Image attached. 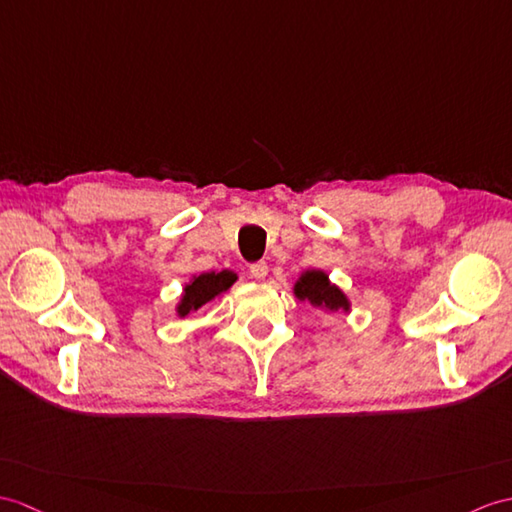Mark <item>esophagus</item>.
Wrapping results in <instances>:
<instances>
[{"mask_svg":"<svg viewBox=\"0 0 512 512\" xmlns=\"http://www.w3.org/2000/svg\"><path fill=\"white\" fill-rule=\"evenodd\" d=\"M251 275L255 279H266V275H268V264H266V261H255V264H251Z\"/></svg>","mask_w":512,"mask_h":512,"instance_id":"obj_1","label":"esophagus"}]
</instances>
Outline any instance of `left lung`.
Masks as SVG:
<instances>
[{
    "label": "left lung",
    "instance_id": "obj_1",
    "mask_svg": "<svg viewBox=\"0 0 512 512\" xmlns=\"http://www.w3.org/2000/svg\"><path fill=\"white\" fill-rule=\"evenodd\" d=\"M294 294L299 296L301 301H310L312 305L327 307L331 312L349 310L347 296H344L336 285H331L325 272L320 270H307L305 275L296 281Z\"/></svg>",
    "mask_w": 512,
    "mask_h": 512
}]
</instances>
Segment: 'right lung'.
I'll return each instance as SVG.
<instances>
[{
	"label": "right lung",
	"instance_id": "add662e5",
	"mask_svg": "<svg viewBox=\"0 0 512 512\" xmlns=\"http://www.w3.org/2000/svg\"><path fill=\"white\" fill-rule=\"evenodd\" d=\"M237 277L229 270L222 272H207V275L194 277V281L187 285L183 301L178 305V314L187 316L189 312H196L200 307H205L209 301L216 299L218 294L229 290Z\"/></svg>",
	"mask_w": 512,
	"mask_h": 512
}]
</instances>
